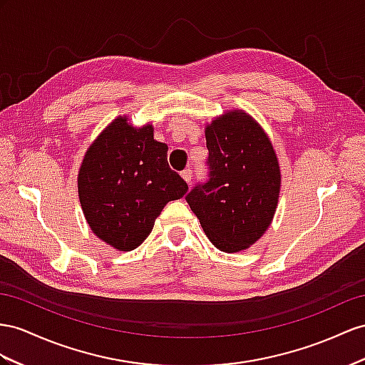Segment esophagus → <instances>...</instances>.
I'll list each match as a JSON object with an SVG mask.
<instances>
[{
  "label": "esophagus",
  "instance_id": "esophagus-1",
  "mask_svg": "<svg viewBox=\"0 0 365 365\" xmlns=\"http://www.w3.org/2000/svg\"><path fill=\"white\" fill-rule=\"evenodd\" d=\"M191 177H192V171L191 170H185L182 171V179L186 182V183H191Z\"/></svg>",
  "mask_w": 365,
  "mask_h": 365
}]
</instances>
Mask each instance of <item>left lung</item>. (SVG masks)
Instances as JSON below:
<instances>
[{
    "label": "left lung",
    "mask_w": 365,
    "mask_h": 365,
    "mask_svg": "<svg viewBox=\"0 0 365 365\" xmlns=\"http://www.w3.org/2000/svg\"><path fill=\"white\" fill-rule=\"evenodd\" d=\"M210 180L186 195L211 244L225 253L255 245L272 225L280 168L272 140L247 110L230 109L205 126Z\"/></svg>",
    "instance_id": "left-lung-1"
}]
</instances>
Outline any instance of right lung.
Returning <instances> with one entry per match:
<instances>
[{
	"mask_svg": "<svg viewBox=\"0 0 365 365\" xmlns=\"http://www.w3.org/2000/svg\"><path fill=\"white\" fill-rule=\"evenodd\" d=\"M168 145L154 126L118 115L89 145L78 171V199L89 228L118 251L137 248L165 205L188 185L168 165Z\"/></svg>",
	"mask_w": 365,
	"mask_h": 365,
	"instance_id": "add662e5",
	"label": "right lung"
}]
</instances>
